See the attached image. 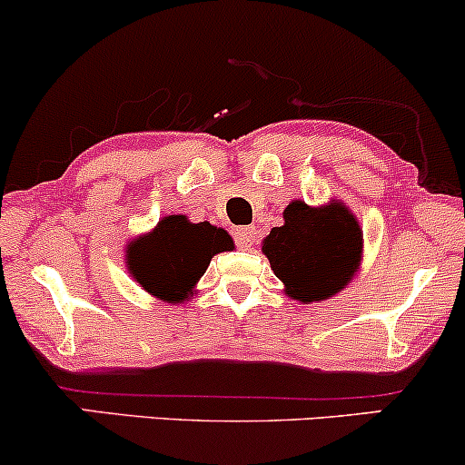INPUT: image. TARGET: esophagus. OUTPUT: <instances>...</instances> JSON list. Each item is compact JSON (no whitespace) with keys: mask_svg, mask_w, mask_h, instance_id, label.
<instances>
[{"mask_svg":"<svg viewBox=\"0 0 465 465\" xmlns=\"http://www.w3.org/2000/svg\"><path fill=\"white\" fill-rule=\"evenodd\" d=\"M233 238H236L238 247L251 249L255 244V227H238Z\"/></svg>","mask_w":465,"mask_h":465,"instance_id":"34e87169","label":"esophagus"}]
</instances>
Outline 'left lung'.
I'll return each mask as SVG.
<instances>
[{"instance_id": "1", "label": "left lung", "mask_w": 465, "mask_h": 465, "mask_svg": "<svg viewBox=\"0 0 465 465\" xmlns=\"http://www.w3.org/2000/svg\"><path fill=\"white\" fill-rule=\"evenodd\" d=\"M362 229L343 203L292 201L284 225L262 240V253L297 302H322L348 286L361 264Z\"/></svg>"}]
</instances>
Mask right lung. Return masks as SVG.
Masks as SVG:
<instances>
[{
	"instance_id": "right-lung-1",
	"label": "right lung",
	"mask_w": 465,
	"mask_h": 465,
	"mask_svg": "<svg viewBox=\"0 0 465 465\" xmlns=\"http://www.w3.org/2000/svg\"><path fill=\"white\" fill-rule=\"evenodd\" d=\"M232 247L225 229L165 216L148 236L129 244V271L157 300L179 303L205 273L212 255Z\"/></svg>"
}]
</instances>
